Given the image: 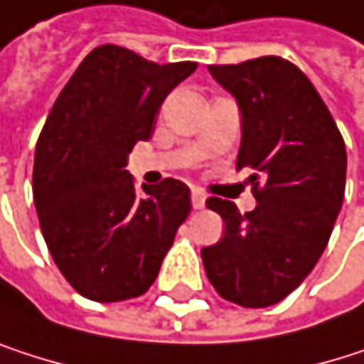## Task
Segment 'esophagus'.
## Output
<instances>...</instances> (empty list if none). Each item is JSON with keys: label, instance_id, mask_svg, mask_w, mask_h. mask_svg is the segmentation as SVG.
Instances as JSON below:
<instances>
[{"label": "esophagus", "instance_id": "esophagus-1", "mask_svg": "<svg viewBox=\"0 0 364 364\" xmlns=\"http://www.w3.org/2000/svg\"><path fill=\"white\" fill-rule=\"evenodd\" d=\"M191 201H193V208H195V210H203V208H205L208 197H205L201 191H197V188H195V191L191 193Z\"/></svg>", "mask_w": 364, "mask_h": 364}]
</instances>
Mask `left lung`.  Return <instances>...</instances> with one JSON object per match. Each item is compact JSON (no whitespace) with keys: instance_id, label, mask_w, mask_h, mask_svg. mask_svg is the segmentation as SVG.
<instances>
[{"instance_id":"8db88e82","label":"left lung","mask_w":364,"mask_h":364,"mask_svg":"<svg viewBox=\"0 0 364 364\" xmlns=\"http://www.w3.org/2000/svg\"><path fill=\"white\" fill-rule=\"evenodd\" d=\"M242 109L237 169H250L257 208L210 197L225 237L201 250L216 292L242 307L288 296L322 257L346 191V144L309 78L288 59L208 65Z\"/></svg>"}]
</instances>
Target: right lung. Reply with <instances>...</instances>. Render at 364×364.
Here are the masks:
<instances>
[{"mask_svg":"<svg viewBox=\"0 0 364 364\" xmlns=\"http://www.w3.org/2000/svg\"><path fill=\"white\" fill-rule=\"evenodd\" d=\"M197 70L137 53L92 48L59 92L36 146L33 201L59 272L99 303L144 294L156 279L191 188L173 178L135 186L127 154L154 131L165 97Z\"/></svg>","mask_w":364,"mask_h":364,"instance_id":"1","label":"right lung"}]
</instances>
